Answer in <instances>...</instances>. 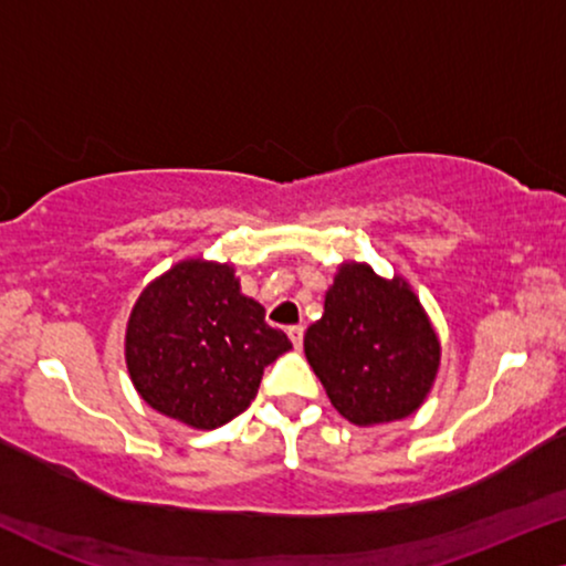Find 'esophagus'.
Returning <instances> with one entry per match:
<instances>
[{
	"instance_id": "esophagus-1",
	"label": "esophagus",
	"mask_w": 566,
	"mask_h": 566,
	"mask_svg": "<svg viewBox=\"0 0 566 566\" xmlns=\"http://www.w3.org/2000/svg\"><path fill=\"white\" fill-rule=\"evenodd\" d=\"M287 334H290V339H292V345H295V349L303 347V336H305L303 326H290Z\"/></svg>"
}]
</instances>
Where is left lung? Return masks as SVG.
<instances>
[{
    "instance_id": "left-lung-1",
    "label": "left lung",
    "mask_w": 566,
    "mask_h": 566,
    "mask_svg": "<svg viewBox=\"0 0 566 566\" xmlns=\"http://www.w3.org/2000/svg\"><path fill=\"white\" fill-rule=\"evenodd\" d=\"M305 357L336 412L355 426H376L423 405L441 347L405 279L345 263L326 292L324 316L307 326Z\"/></svg>"
}]
</instances>
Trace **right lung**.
<instances>
[{
  "label": "right lung",
  "instance_id": "add662e5",
  "mask_svg": "<svg viewBox=\"0 0 566 566\" xmlns=\"http://www.w3.org/2000/svg\"><path fill=\"white\" fill-rule=\"evenodd\" d=\"M292 347L240 292L227 263L190 259L140 292L125 334L138 395L190 428H219L259 395L263 368Z\"/></svg>",
  "mask_w": 566,
  "mask_h": 566
}]
</instances>
